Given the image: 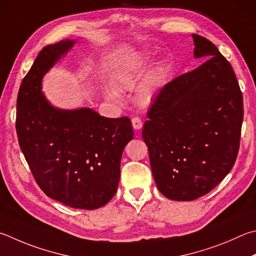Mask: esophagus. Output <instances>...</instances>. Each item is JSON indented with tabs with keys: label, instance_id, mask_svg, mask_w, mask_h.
Returning <instances> with one entry per match:
<instances>
[{
	"label": "esophagus",
	"instance_id": "34e87169",
	"mask_svg": "<svg viewBox=\"0 0 256 256\" xmlns=\"http://www.w3.org/2000/svg\"><path fill=\"white\" fill-rule=\"evenodd\" d=\"M142 120L140 118H132V125H133V128L136 130V131H138L142 128Z\"/></svg>",
	"mask_w": 256,
	"mask_h": 256
}]
</instances>
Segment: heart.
<instances>
[{"mask_svg": "<svg viewBox=\"0 0 256 256\" xmlns=\"http://www.w3.org/2000/svg\"><path fill=\"white\" fill-rule=\"evenodd\" d=\"M136 72L134 70H126L124 72H120L118 77L116 78V85H118V88L120 90H133L136 85ZM156 84L154 80H150L146 82L140 90H138V98H140L141 102L143 103H148L151 100L153 94H154ZM105 95L108 97L110 100H120V94L113 88H108L105 90Z\"/></svg>", "mask_w": 256, "mask_h": 256, "instance_id": "heart-1", "label": "heart"}]
</instances>
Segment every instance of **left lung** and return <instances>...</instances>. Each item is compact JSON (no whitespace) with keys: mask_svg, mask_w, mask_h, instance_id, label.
<instances>
[{"mask_svg":"<svg viewBox=\"0 0 256 256\" xmlns=\"http://www.w3.org/2000/svg\"><path fill=\"white\" fill-rule=\"evenodd\" d=\"M192 39L194 58L207 60L161 88L142 131L158 189L178 202L208 194L232 170L244 114L230 64L206 38Z\"/></svg>","mask_w":256,"mask_h":256,"instance_id":"1","label":"left lung"}]
</instances>
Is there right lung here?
Wrapping results in <instances>:
<instances>
[{"mask_svg": "<svg viewBox=\"0 0 256 256\" xmlns=\"http://www.w3.org/2000/svg\"><path fill=\"white\" fill-rule=\"evenodd\" d=\"M75 44L62 40L40 51L16 100L18 144L36 184L64 205L97 209L118 190L120 158L133 138L128 118H108L94 110H62L41 90L42 78Z\"/></svg>", "mask_w": 256, "mask_h": 256, "instance_id": "1", "label": "right lung"}]
</instances>
